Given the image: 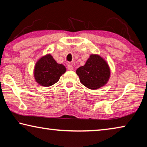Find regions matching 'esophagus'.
Returning <instances> with one entry per match:
<instances>
[{
  "instance_id": "esophagus-1",
  "label": "esophagus",
  "mask_w": 147,
  "mask_h": 147,
  "mask_svg": "<svg viewBox=\"0 0 147 147\" xmlns=\"http://www.w3.org/2000/svg\"><path fill=\"white\" fill-rule=\"evenodd\" d=\"M67 69L69 71H73V67L72 65H67Z\"/></svg>"
}]
</instances>
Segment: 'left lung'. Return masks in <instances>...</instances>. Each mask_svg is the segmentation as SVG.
<instances>
[{"label":"left lung","instance_id":"1","mask_svg":"<svg viewBox=\"0 0 147 147\" xmlns=\"http://www.w3.org/2000/svg\"><path fill=\"white\" fill-rule=\"evenodd\" d=\"M76 73L80 82L92 90L105 86L110 77L108 63L98 54H91L86 64L77 69Z\"/></svg>","mask_w":147,"mask_h":147}]
</instances>
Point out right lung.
<instances>
[{
	"instance_id": "right-lung-1",
	"label": "right lung",
	"mask_w": 147,
	"mask_h": 147,
	"mask_svg": "<svg viewBox=\"0 0 147 147\" xmlns=\"http://www.w3.org/2000/svg\"><path fill=\"white\" fill-rule=\"evenodd\" d=\"M66 72L63 65L58 63L51 54L42 56L34 67V76L36 82L44 87H49L58 82Z\"/></svg>"
}]
</instances>
